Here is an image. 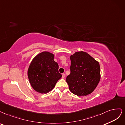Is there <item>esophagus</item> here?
<instances>
[{"instance_id":"esophagus-1","label":"esophagus","mask_w":125,"mask_h":125,"mask_svg":"<svg viewBox=\"0 0 125 125\" xmlns=\"http://www.w3.org/2000/svg\"><path fill=\"white\" fill-rule=\"evenodd\" d=\"M65 77V74H62V78H64Z\"/></svg>"}]
</instances>
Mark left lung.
<instances>
[{
    "instance_id": "obj_1",
    "label": "left lung",
    "mask_w": 125,
    "mask_h": 125,
    "mask_svg": "<svg viewBox=\"0 0 125 125\" xmlns=\"http://www.w3.org/2000/svg\"><path fill=\"white\" fill-rule=\"evenodd\" d=\"M70 59L71 73L66 79L70 90L79 96L90 94L100 80L99 63L82 51L71 55Z\"/></svg>"
}]
</instances>
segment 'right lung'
Segmentation results:
<instances>
[{
  "label": "right lung",
  "instance_id": "right-lung-1",
  "mask_svg": "<svg viewBox=\"0 0 125 125\" xmlns=\"http://www.w3.org/2000/svg\"><path fill=\"white\" fill-rule=\"evenodd\" d=\"M54 55L43 51L33 59L28 68L27 76L31 86L38 92L46 94L54 88L62 75Z\"/></svg>",
  "mask_w": 125,
  "mask_h": 125
}]
</instances>
